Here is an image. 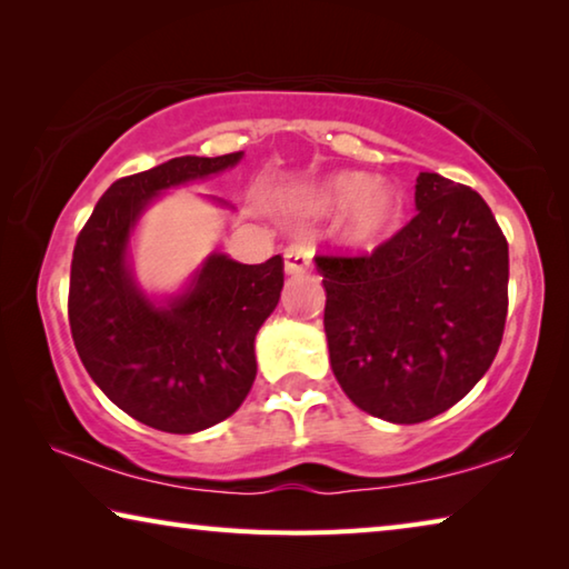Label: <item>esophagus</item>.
I'll return each instance as SVG.
<instances>
[{"mask_svg": "<svg viewBox=\"0 0 569 569\" xmlns=\"http://www.w3.org/2000/svg\"><path fill=\"white\" fill-rule=\"evenodd\" d=\"M286 271L288 273H303L313 266V248L306 243H293L286 248Z\"/></svg>", "mask_w": 569, "mask_h": 569, "instance_id": "obj_1", "label": "esophagus"}]
</instances>
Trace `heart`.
Instances as JSON below:
<instances>
[{"label":"heart","instance_id":"1","mask_svg":"<svg viewBox=\"0 0 569 569\" xmlns=\"http://www.w3.org/2000/svg\"><path fill=\"white\" fill-rule=\"evenodd\" d=\"M343 223V238L353 246H371L389 233L399 218V200L387 188L369 186V180L356 172L331 178L326 186L316 190V210H339L348 208Z\"/></svg>","mask_w":569,"mask_h":569}]
</instances>
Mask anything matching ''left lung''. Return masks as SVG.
<instances>
[{
	"label": "left lung",
	"instance_id": "8db88e82",
	"mask_svg": "<svg viewBox=\"0 0 569 569\" xmlns=\"http://www.w3.org/2000/svg\"><path fill=\"white\" fill-rule=\"evenodd\" d=\"M419 213L371 253H319L331 369L356 407L419 423L467 397L499 351L509 248L477 190L419 172Z\"/></svg>",
	"mask_w": 569,
	"mask_h": 569
}]
</instances>
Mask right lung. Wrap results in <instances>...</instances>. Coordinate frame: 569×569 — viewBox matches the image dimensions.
<instances>
[{"mask_svg": "<svg viewBox=\"0 0 569 569\" xmlns=\"http://www.w3.org/2000/svg\"><path fill=\"white\" fill-rule=\"evenodd\" d=\"M240 156H182L114 180L74 243L67 296L74 349L104 397L168 435L213 427L248 397L253 341L281 298L283 258L246 266L210 256L186 296L156 308L134 288L124 246L158 190L226 170Z\"/></svg>", "mask_w": 569, "mask_h": 569, "instance_id": "obj_1", "label": "right lung"}]
</instances>
